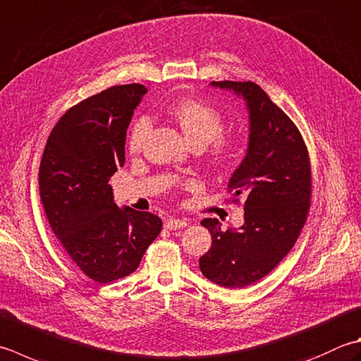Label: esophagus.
I'll list each match as a JSON object with an SVG mask.
<instances>
[{
    "instance_id": "34e87169",
    "label": "esophagus",
    "mask_w": 361,
    "mask_h": 361,
    "mask_svg": "<svg viewBox=\"0 0 361 361\" xmlns=\"http://www.w3.org/2000/svg\"><path fill=\"white\" fill-rule=\"evenodd\" d=\"M188 225V222L185 221V219H167V221L164 222V227L167 230H178V228H185Z\"/></svg>"
}]
</instances>
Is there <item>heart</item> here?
Here are the masks:
<instances>
[{
	"instance_id": "b5f03b06",
	"label": "heart",
	"mask_w": 361,
	"mask_h": 361,
	"mask_svg": "<svg viewBox=\"0 0 361 361\" xmlns=\"http://www.w3.org/2000/svg\"><path fill=\"white\" fill-rule=\"evenodd\" d=\"M171 116L176 120L190 145L211 144V161L222 166L228 162L235 153V140L227 136H219L224 130V117L213 106L197 100H186L172 104ZM152 131V120L140 117L134 122L128 136L131 153L142 150L148 134Z\"/></svg>"
}]
</instances>
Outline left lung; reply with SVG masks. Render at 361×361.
Returning a JSON list of instances; mask_svg holds the SVG:
<instances>
[{
	"label": "left lung",
	"instance_id": "1",
	"mask_svg": "<svg viewBox=\"0 0 361 361\" xmlns=\"http://www.w3.org/2000/svg\"><path fill=\"white\" fill-rule=\"evenodd\" d=\"M211 86L243 98L249 112V142L228 188L243 195L244 224L222 231L217 219H203L209 250L199 259L208 280L244 288L266 277L298 241L305 225L312 172L307 147L283 111L255 82L213 81Z\"/></svg>",
	"mask_w": 361,
	"mask_h": 361
}]
</instances>
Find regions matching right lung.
Here are the masks:
<instances>
[{
	"mask_svg": "<svg viewBox=\"0 0 361 361\" xmlns=\"http://www.w3.org/2000/svg\"><path fill=\"white\" fill-rule=\"evenodd\" d=\"M147 87H109L78 103L56 123L40 161V200L54 235L76 266L98 283L137 269L161 233L152 213L118 208L109 185L125 164V139Z\"/></svg>",
	"mask_w": 361,
	"mask_h": 361,
	"instance_id": "1",
	"label": "right lung"
}]
</instances>
